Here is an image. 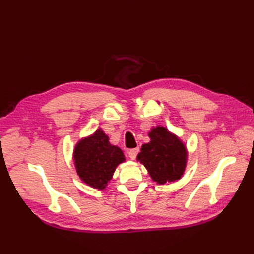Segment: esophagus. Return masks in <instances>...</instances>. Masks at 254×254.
Segmentation results:
<instances>
[{
    "label": "esophagus",
    "mask_w": 254,
    "mask_h": 254,
    "mask_svg": "<svg viewBox=\"0 0 254 254\" xmlns=\"http://www.w3.org/2000/svg\"><path fill=\"white\" fill-rule=\"evenodd\" d=\"M137 153H139V148H133V149H130L128 151V156L131 160H134L137 156Z\"/></svg>",
    "instance_id": "esophagus-1"
}]
</instances>
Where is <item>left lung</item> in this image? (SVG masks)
Returning a JSON list of instances; mask_svg holds the SVG:
<instances>
[{"label": "left lung", "instance_id": "obj_1", "mask_svg": "<svg viewBox=\"0 0 254 254\" xmlns=\"http://www.w3.org/2000/svg\"><path fill=\"white\" fill-rule=\"evenodd\" d=\"M148 135L150 142L142 145L137 161L159 184L179 180L187 166L186 145L178 136L161 126L151 129Z\"/></svg>", "mask_w": 254, "mask_h": 254}]
</instances>
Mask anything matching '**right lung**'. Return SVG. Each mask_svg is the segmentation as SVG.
Returning a JSON list of instances; mask_svg holds the SVG:
<instances>
[{"label": "right lung", "instance_id": "1", "mask_svg": "<svg viewBox=\"0 0 254 254\" xmlns=\"http://www.w3.org/2000/svg\"><path fill=\"white\" fill-rule=\"evenodd\" d=\"M73 158L79 178L98 190L107 187L115 168L125 161L122 149L110 144L108 135L102 129L76 144Z\"/></svg>", "mask_w": 254, "mask_h": 254}]
</instances>
